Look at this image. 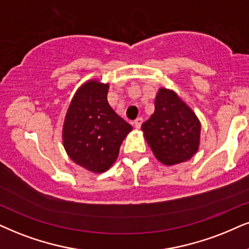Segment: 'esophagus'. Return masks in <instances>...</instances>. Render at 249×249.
Instances as JSON below:
<instances>
[{
  "mask_svg": "<svg viewBox=\"0 0 249 249\" xmlns=\"http://www.w3.org/2000/svg\"><path fill=\"white\" fill-rule=\"evenodd\" d=\"M133 124H134V127L137 128V130H139V128L141 127V124H142V118H141V117L137 118V119H135V121H134Z\"/></svg>",
  "mask_w": 249,
  "mask_h": 249,
  "instance_id": "esophagus-1",
  "label": "esophagus"
}]
</instances>
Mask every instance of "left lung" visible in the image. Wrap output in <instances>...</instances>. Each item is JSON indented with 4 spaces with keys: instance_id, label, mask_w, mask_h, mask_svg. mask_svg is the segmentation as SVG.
Instances as JSON below:
<instances>
[{
    "instance_id": "8db88e82",
    "label": "left lung",
    "mask_w": 249,
    "mask_h": 249,
    "mask_svg": "<svg viewBox=\"0 0 249 249\" xmlns=\"http://www.w3.org/2000/svg\"><path fill=\"white\" fill-rule=\"evenodd\" d=\"M153 154L164 165L188 161L200 147L201 123L175 90L160 87L155 110L141 126Z\"/></svg>"
}]
</instances>
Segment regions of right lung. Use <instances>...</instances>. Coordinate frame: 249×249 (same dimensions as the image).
Instances as JSON below:
<instances>
[{
	"label": "right lung",
	"instance_id": "obj_1",
	"mask_svg": "<svg viewBox=\"0 0 249 249\" xmlns=\"http://www.w3.org/2000/svg\"><path fill=\"white\" fill-rule=\"evenodd\" d=\"M109 84L88 79L75 90L62 128L63 147L75 164L102 174L117 160L132 126L109 106Z\"/></svg>",
	"mask_w": 249,
	"mask_h": 249
}]
</instances>
